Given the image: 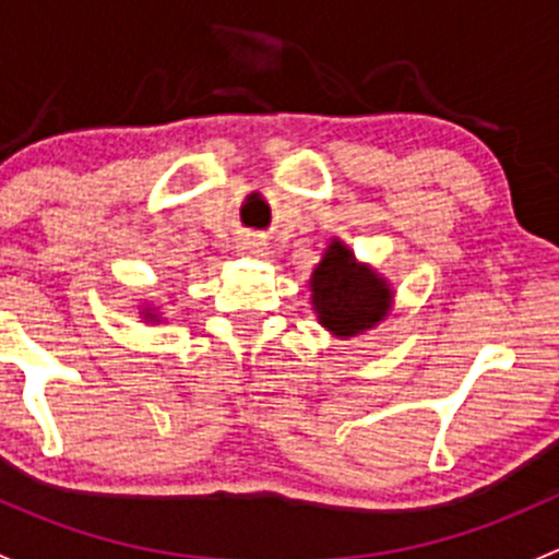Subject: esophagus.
<instances>
[{"mask_svg": "<svg viewBox=\"0 0 559 559\" xmlns=\"http://www.w3.org/2000/svg\"><path fill=\"white\" fill-rule=\"evenodd\" d=\"M238 251L251 253V257H264V253H267V243H264L262 238H257V235H243V238L238 240Z\"/></svg>", "mask_w": 559, "mask_h": 559, "instance_id": "1", "label": "esophagus"}]
</instances>
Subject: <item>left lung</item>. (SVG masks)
I'll list each match as a JSON object with an SVG mask.
<instances>
[{
	"instance_id": "left-lung-1",
	"label": "left lung",
	"mask_w": 559,
	"mask_h": 559,
	"mask_svg": "<svg viewBox=\"0 0 559 559\" xmlns=\"http://www.w3.org/2000/svg\"><path fill=\"white\" fill-rule=\"evenodd\" d=\"M308 289L316 321L341 341L373 330L392 313V284L373 264L359 262L341 238H332L324 248Z\"/></svg>"
}]
</instances>
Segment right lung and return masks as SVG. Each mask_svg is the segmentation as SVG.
Masks as SVG:
<instances>
[{
	"label": "right lung",
	"mask_w": 559,
	"mask_h": 559,
	"mask_svg": "<svg viewBox=\"0 0 559 559\" xmlns=\"http://www.w3.org/2000/svg\"><path fill=\"white\" fill-rule=\"evenodd\" d=\"M140 319H143L145 324H162L159 308H154L151 302H143V306H140Z\"/></svg>",
	"instance_id": "1"
}]
</instances>
